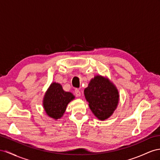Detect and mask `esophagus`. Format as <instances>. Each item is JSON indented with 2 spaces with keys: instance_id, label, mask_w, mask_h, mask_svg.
<instances>
[{
  "instance_id": "esophagus-1",
  "label": "esophagus",
  "mask_w": 160,
  "mask_h": 160,
  "mask_svg": "<svg viewBox=\"0 0 160 160\" xmlns=\"http://www.w3.org/2000/svg\"><path fill=\"white\" fill-rule=\"evenodd\" d=\"M74 92H75V95H76L77 97H80V96H81V92H80V91H79L78 89H76Z\"/></svg>"
}]
</instances>
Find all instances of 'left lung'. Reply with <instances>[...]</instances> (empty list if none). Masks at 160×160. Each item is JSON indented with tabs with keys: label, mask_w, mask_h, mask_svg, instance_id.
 I'll return each instance as SVG.
<instances>
[{
	"label": "left lung",
	"mask_w": 160,
	"mask_h": 160,
	"mask_svg": "<svg viewBox=\"0 0 160 160\" xmlns=\"http://www.w3.org/2000/svg\"><path fill=\"white\" fill-rule=\"evenodd\" d=\"M84 94L91 112L100 120L111 116L119 103L120 94L116 85L101 75L91 80Z\"/></svg>",
	"instance_id": "left-lung-1"
}]
</instances>
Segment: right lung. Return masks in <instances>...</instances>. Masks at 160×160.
Wrapping results in <instances>:
<instances>
[{"label": "right lung", "mask_w": 160, "mask_h": 160, "mask_svg": "<svg viewBox=\"0 0 160 160\" xmlns=\"http://www.w3.org/2000/svg\"><path fill=\"white\" fill-rule=\"evenodd\" d=\"M74 99L75 96L65 91L60 84L52 82L44 95L43 108L48 116L57 120L63 116L68 103Z\"/></svg>", "instance_id": "right-lung-1"}]
</instances>
